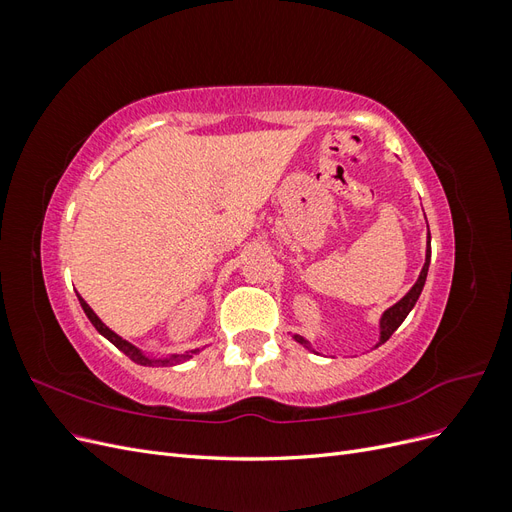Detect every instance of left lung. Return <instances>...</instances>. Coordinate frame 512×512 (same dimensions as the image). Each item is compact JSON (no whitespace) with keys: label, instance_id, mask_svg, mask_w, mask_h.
I'll list each match as a JSON object with an SVG mask.
<instances>
[{"label":"left lung","instance_id":"obj_1","mask_svg":"<svg viewBox=\"0 0 512 512\" xmlns=\"http://www.w3.org/2000/svg\"><path fill=\"white\" fill-rule=\"evenodd\" d=\"M429 262H431V237H427L425 265H423V269H421V275H418L416 284L406 292L404 299H399L393 307L386 309V312H384L382 318H380V342L376 344V348H378L380 344H384L386 339H389V337L399 329V324L404 322L406 316L412 312V307L416 305L418 297H421V292H423V286H425V280H427V271H429ZM294 339H297V342H299L301 346H305L307 350H312V346H309V342H307L305 337L294 335ZM312 352H314V350H312Z\"/></svg>","mask_w":512,"mask_h":512}]
</instances>
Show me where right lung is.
<instances>
[{
	"label": "right lung",
	"mask_w": 512,
	"mask_h": 512,
	"mask_svg": "<svg viewBox=\"0 0 512 512\" xmlns=\"http://www.w3.org/2000/svg\"><path fill=\"white\" fill-rule=\"evenodd\" d=\"M79 303H81V307H83V312L87 314V318L91 320V324H94V327H96V331H98L100 335H104L113 346H117L123 354L130 356V359H132L134 363H138V365H147V367H153V365H162V367H166V365H177V363H183V361L192 359V356H194L196 352H200V350L196 348V350H188V352H181V354H170V356H162V359H156V356L145 354L141 348H136L134 344H130V342H126V339H123V337H119L115 331L108 329L106 324L96 316L94 309H91V307L85 303V299L81 297V294H79Z\"/></svg>",
	"instance_id": "add662e5"
}]
</instances>
